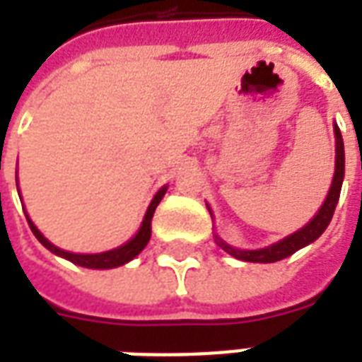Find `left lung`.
I'll use <instances>...</instances> for the list:
<instances>
[{"instance_id":"8db88e82","label":"left lung","mask_w":362,"mask_h":362,"mask_svg":"<svg viewBox=\"0 0 362 362\" xmlns=\"http://www.w3.org/2000/svg\"><path fill=\"white\" fill-rule=\"evenodd\" d=\"M335 132V173L334 180H332V188L327 192V197L324 205L320 207V211L314 215V219L304 225L300 230H296L293 235H288L287 238H283L279 243L272 244L267 248H259V250H238V248H233L228 246L227 243H223L219 236L217 238V244H219L223 250L235 256L236 259H243V262H254V264H273V262H279V259L288 258L291 254H295L296 250H300L304 246H308L310 243H314L324 230L329 225V221L334 217L335 205L339 202V194H341V184L343 176H345V149H343V137L339 127H334ZM209 207V205H207ZM211 211V209H209Z\"/></svg>"}]
</instances>
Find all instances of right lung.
<instances>
[{
  "label": "right lung",
  "mask_w": 362,
  "mask_h": 362,
  "mask_svg": "<svg viewBox=\"0 0 362 362\" xmlns=\"http://www.w3.org/2000/svg\"><path fill=\"white\" fill-rule=\"evenodd\" d=\"M166 194V186L165 188H160L157 192V196L153 197V202H151L149 209L145 213V219L141 223V228L137 230V235L132 238V240H127L126 244H122L118 248H114V250L108 252H100V254H74V252H66L58 248V246H54V244L46 238V236L35 227V223L28 219V227L33 230V235L40 240L44 248H48L52 254H56V256H62V258L69 259V262H74L77 266L81 267H89V269H112V267H118L124 266L127 262H132V259L139 254V252L147 246L151 238V219H153V215H155V209H157V205L160 204V199Z\"/></svg>",
  "instance_id": "right-lung-1"
}]
</instances>
